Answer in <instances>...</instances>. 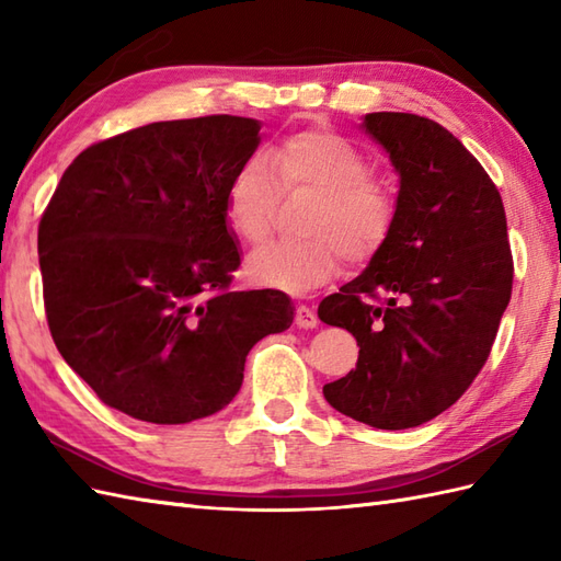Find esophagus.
I'll list each match as a JSON object with an SVG mask.
<instances>
[{"label": "esophagus", "instance_id": "obj_1", "mask_svg": "<svg viewBox=\"0 0 561 561\" xmlns=\"http://www.w3.org/2000/svg\"><path fill=\"white\" fill-rule=\"evenodd\" d=\"M294 323L296 328H304V330H311L318 325V316L311 311L308 306H296V316H294Z\"/></svg>", "mask_w": 561, "mask_h": 561}]
</instances>
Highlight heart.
Wrapping results in <instances>:
<instances>
[{
    "mask_svg": "<svg viewBox=\"0 0 561 561\" xmlns=\"http://www.w3.org/2000/svg\"><path fill=\"white\" fill-rule=\"evenodd\" d=\"M311 187L318 202L308 214L304 241H279L248 257V277L265 289L301 294L328 282L340 257L364 262L376 255L396 226V195L347 137L330 129H304L265 153L243 159L226 185L224 207L245 243L272 231L279 193Z\"/></svg>",
    "mask_w": 561,
    "mask_h": 561,
    "instance_id": "heart-1",
    "label": "heart"
}]
</instances>
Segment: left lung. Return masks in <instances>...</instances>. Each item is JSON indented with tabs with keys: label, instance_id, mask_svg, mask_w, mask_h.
Listing matches in <instances>:
<instances>
[{
	"label": "left lung",
	"instance_id": "1",
	"mask_svg": "<svg viewBox=\"0 0 561 561\" xmlns=\"http://www.w3.org/2000/svg\"><path fill=\"white\" fill-rule=\"evenodd\" d=\"M362 127L400 175L398 214L368 267L318 306L323 323L359 344L356 368L323 396L352 420L396 432L434 420L480 374L514 257L502 195L460 139L412 113H368Z\"/></svg>",
	"mask_w": 561,
	"mask_h": 561
}]
</instances>
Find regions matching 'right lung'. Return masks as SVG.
<instances>
[{"label": "right lung", "instance_id": "1", "mask_svg": "<svg viewBox=\"0 0 561 561\" xmlns=\"http://www.w3.org/2000/svg\"><path fill=\"white\" fill-rule=\"evenodd\" d=\"M257 145L253 117L207 115L103 139L65 171L38 226L45 316L108 408L151 424L219 412L253 344L291 325L287 294L231 291L224 195Z\"/></svg>", "mask_w": 561, "mask_h": 561}]
</instances>
